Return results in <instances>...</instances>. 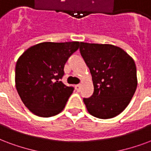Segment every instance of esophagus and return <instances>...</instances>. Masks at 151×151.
Returning a JSON list of instances; mask_svg holds the SVG:
<instances>
[{
	"label": "esophagus",
	"mask_w": 151,
	"mask_h": 151,
	"mask_svg": "<svg viewBox=\"0 0 151 151\" xmlns=\"http://www.w3.org/2000/svg\"><path fill=\"white\" fill-rule=\"evenodd\" d=\"M75 88H76V90L79 91L80 90V88H81V85H80V84L76 85V87H75Z\"/></svg>",
	"instance_id": "1"
}]
</instances>
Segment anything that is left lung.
I'll return each instance as SVG.
<instances>
[{
    "instance_id": "obj_1",
    "label": "left lung",
    "mask_w": 151,
    "mask_h": 151,
    "mask_svg": "<svg viewBox=\"0 0 151 151\" xmlns=\"http://www.w3.org/2000/svg\"><path fill=\"white\" fill-rule=\"evenodd\" d=\"M80 52L94 85L92 96L83 98L88 112L103 119L117 116L135 92L138 82L134 61L122 48L111 45L81 42Z\"/></svg>"
}]
</instances>
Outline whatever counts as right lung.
Returning a JSON list of instances; mask_svg holds the SVG:
<instances>
[{
  "instance_id": "right-lung-1",
  "label": "right lung",
  "mask_w": 151,
  "mask_h": 151,
  "mask_svg": "<svg viewBox=\"0 0 151 151\" xmlns=\"http://www.w3.org/2000/svg\"><path fill=\"white\" fill-rule=\"evenodd\" d=\"M79 47L76 41L44 42L29 47L18 59L16 88L24 104L33 114L47 118L63 111L74 90L60 81L63 68Z\"/></svg>"
}]
</instances>
